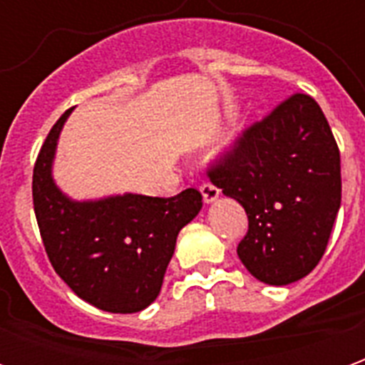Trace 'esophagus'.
Masks as SVG:
<instances>
[{"label": "esophagus", "instance_id": "1", "mask_svg": "<svg viewBox=\"0 0 365 365\" xmlns=\"http://www.w3.org/2000/svg\"><path fill=\"white\" fill-rule=\"evenodd\" d=\"M199 191H201V195H203V201L205 203H213L215 199L221 195V190L219 187H215L213 183H201V187H199Z\"/></svg>", "mask_w": 365, "mask_h": 365}]
</instances>
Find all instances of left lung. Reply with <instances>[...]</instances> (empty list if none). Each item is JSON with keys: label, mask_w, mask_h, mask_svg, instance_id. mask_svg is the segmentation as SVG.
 I'll return each mask as SVG.
<instances>
[{"label": "left lung", "mask_w": 365, "mask_h": 365, "mask_svg": "<svg viewBox=\"0 0 365 365\" xmlns=\"http://www.w3.org/2000/svg\"><path fill=\"white\" fill-rule=\"evenodd\" d=\"M207 174L245 207L248 232L237 252L256 279L287 285L313 272L342 197L340 152L313 97H287Z\"/></svg>", "instance_id": "1"}]
</instances>
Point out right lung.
<instances>
[{
	"label": "right lung",
	"mask_w": 365,
	"mask_h": 365,
	"mask_svg": "<svg viewBox=\"0 0 365 365\" xmlns=\"http://www.w3.org/2000/svg\"><path fill=\"white\" fill-rule=\"evenodd\" d=\"M68 109L44 140L33 170V205L54 272L90 305L109 313H138L158 297L178 232L195 219L203 197L183 190L174 197L113 195L74 201L52 180V162Z\"/></svg>",
	"instance_id": "add662e5"
}]
</instances>
